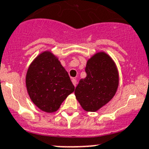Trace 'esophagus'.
Instances as JSON below:
<instances>
[{
  "label": "esophagus",
  "mask_w": 149,
  "mask_h": 149,
  "mask_svg": "<svg viewBox=\"0 0 149 149\" xmlns=\"http://www.w3.org/2000/svg\"><path fill=\"white\" fill-rule=\"evenodd\" d=\"M72 84H73V85L74 86V87H75L76 86H77V80H76L75 79L72 78Z\"/></svg>",
  "instance_id": "1"
}]
</instances>
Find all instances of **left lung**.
<instances>
[{
    "instance_id": "obj_1",
    "label": "left lung",
    "mask_w": 149,
    "mask_h": 149,
    "mask_svg": "<svg viewBox=\"0 0 149 149\" xmlns=\"http://www.w3.org/2000/svg\"><path fill=\"white\" fill-rule=\"evenodd\" d=\"M85 70L86 77L80 79L74 95L84 110L95 112L115 95L119 86V72L114 60L105 52L91 56Z\"/></svg>"
}]
</instances>
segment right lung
Masks as SVG:
<instances>
[{
    "label": "right lung",
    "instance_id": "right-lung-1",
    "mask_svg": "<svg viewBox=\"0 0 149 149\" xmlns=\"http://www.w3.org/2000/svg\"><path fill=\"white\" fill-rule=\"evenodd\" d=\"M26 86L32 103L41 111L55 112L74 91L64 67L51 51L43 52L30 63L26 74Z\"/></svg>",
    "mask_w": 149,
    "mask_h": 149
}]
</instances>
